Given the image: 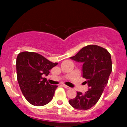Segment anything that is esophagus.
Wrapping results in <instances>:
<instances>
[{
    "instance_id": "34e87169",
    "label": "esophagus",
    "mask_w": 127,
    "mask_h": 127,
    "mask_svg": "<svg viewBox=\"0 0 127 127\" xmlns=\"http://www.w3.org/2000/svg\"><path fill=\"white\" fill-rule=\"evenodd\" d=\"M63 86L64 87V88H67V89H70V88L69 87H68V86H67V85H64V84H63Z\"/></svg>"
}]
</instances>
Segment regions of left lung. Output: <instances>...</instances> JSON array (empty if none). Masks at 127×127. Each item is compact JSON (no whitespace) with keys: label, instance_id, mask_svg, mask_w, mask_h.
I'll list each match as a JSON object with an SVG mask.
<instances>
[{"label":"left lung","instance_id":"left-lung-1","mask_svg":"<svg viewBox=\"0 0 127 127\" xmlns=\"http://www.w3.org/2000/svg\"><path fill=\"white\" fill-rule=\"evenodd\" d=\"M71 59L83 63L82 77L89 88L84 94L77 92L75 98L69 103L77 109H89L98 101L108 82L112 69L111 54L103 47L89 45Z\"/></svg>","mask_w":127,"mask_h":127}]
</instances>
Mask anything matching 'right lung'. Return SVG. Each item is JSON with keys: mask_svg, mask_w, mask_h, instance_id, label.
I'll list each match as a JSON object with an SVG mask.
<instances>
[{"mask_svg": "<svg viewBox=\"0 0 127 127\" xmlns=\"http://www.w3.org/2000/svg\"><path fill=\"white\" fill-rule=\"evenodd\" d=\"M58 64L35 52H23L16 58V74L20 89L26 100L42 106L52 101L57 85H50L43 77Z\"/></svg>", "mask_w": 127, "mask_h": 127, "instance_id": "add662e5", "label": "right lung"}]
</instances>
